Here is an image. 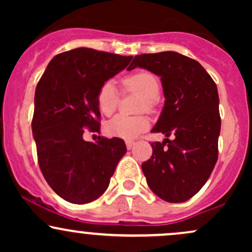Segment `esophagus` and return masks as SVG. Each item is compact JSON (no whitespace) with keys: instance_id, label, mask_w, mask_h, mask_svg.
Segmentation results:
<instances>
[{"instance_id":"esophagus-1","label":"esophagus","mask_w":252,"mask_h":252,"mask_svg":"<svg viewBox=\"0 0 252 252\" xmlns=\"http://www.w3.org/2000/svg\"><path fill=\"white\" fill-rule=\"evenodd\" d=\"M126 148L130 150V149L132 148V147L135 146V142H134V141H126Z\"/></svg>"}]
</instances>
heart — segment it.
<instances>
[{
  "instance_id": "1",
  "label": "heart",
  "mask_w": 252,
  "mask_h": 252,
  "mask_svg": "<svg viewBox=\"0 0 252 252\" xmlns=\"http://www.w3.org/2000/svg\"><path fill=\"white\" fill-rule=\"evenodd\" d=\"M126 90L136 91L142 94V108L150 110L155 104V98L160 94V83L154 74L147 71H140L130 74L122 80ZM120 94L114 80H108L100 86L97 94L98 108L106 116H110L117 109ZM150 122L146 116H124L118 115L110 120L105 126V131L110 136L121 137L124 140H132L149 128Z\"/></svg>"
}]
</instances>
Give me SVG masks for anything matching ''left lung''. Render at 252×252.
I'll return each mask as SVG.
<instances>
[{
	"instance_id": "obj_1",
	"label": "left lung",
	"mask_w": 252,
	"mask_h": 252,
	"mask_svg": "<svg viewBox=\"0 0 252 252\" xmlns=\"http://www.w3.org/2000/svg\"><path fill=\"white\" fill-rule=\"evenodd\" d=\"M148 70L161 78L164 105L153 132V155L142 163L149 189L168 202H184L210 178L218 158L220 134L219 96L216 83L196 60L167 51L136 56L128 67Z\"/></svg>"
}]
</instances>
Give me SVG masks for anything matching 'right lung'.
<instances>
[{
  "mask_svg": "<svg viewBox=\"0 0 252 252\" xmlns=\"http://www.w3.org/2000/svg\"><path fill=\"white\" fill-rule=\"evenodd\" d=\"M131 59L74 48L54 57L37 83L32 121L37 160L47 184L66 201L80 205L99 198L126 153L121 138L94 143L83 134L100 129L98 91Z\"/></svg>",
  "mask_w": 252,
  "mask_h": 252,
  "instance_id": "obj_1",
  "label": "right lung"
}]
</instances>
